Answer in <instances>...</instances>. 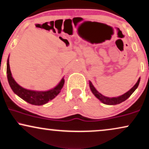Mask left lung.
<instances>
[{
	"label": "left lung",
	"instance_id": "8db88e82",
	"mask_svg": "<svg viewBox=\"0 0 149 149\" xmlns=\"http://www.w3.org/2000/svg\"><path fill=\"white\" fill-rule=\"evenodd\" d=\"M140 78L138 79L137 83L135 84V85L133 86V88H131L129 91H127L126 93L123 94V95H120V96L117 97H105L104 95H102L101 93H100L99 92L95 89V88L94 87L91 81H89V86H90V88H91V91H92V93H93V95H95L97 99H99L103 103V104H108V105H115V104H120V103L122 102L125 101L127 98H129V97L131 96V94H132L133 92L135 91V90L137 88V86L139 85V83H140Z\"/></svg>",
	"mask_w": 149,
	"mask_h": 149
}]
</instances>
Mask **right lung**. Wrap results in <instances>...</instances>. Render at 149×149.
<instances>
[{"mask_svg":"<svg viewBox=\"0 0 149 149\" xmlns=\"http://www.w3.org/2000/svg\"><path fill=\"white\" fill-rule=\"evenodd\" d=\"M7 80H8L9 84L12 88V91L24 101L33 105H42L47 103L49 100H52L61 92L62 88L63 87L64 84H65V80L63 78L60 83L55 88L49 90V91H36L25 89L18 85L12 76V73H11L10 68H9V58L7 59Z\"/></svg>","mask_w":149,"mask_h":149,"instance_id":"obj_1","label":"right lung"}]
</instances>
